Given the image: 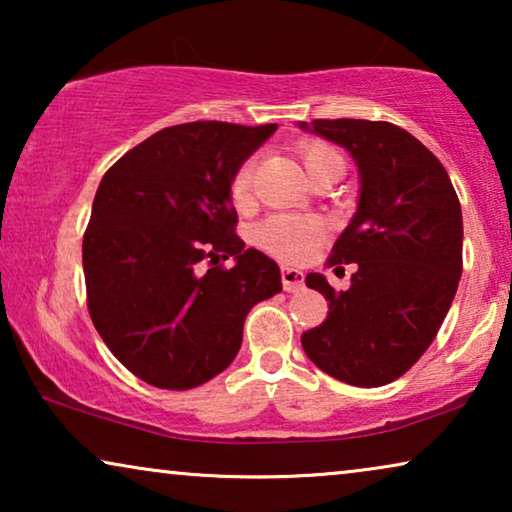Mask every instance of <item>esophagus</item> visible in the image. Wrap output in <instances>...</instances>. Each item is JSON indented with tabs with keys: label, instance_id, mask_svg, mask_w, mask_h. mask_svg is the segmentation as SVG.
Listing matches in <instances>:
<instances>
[{
	"label": "esophagus",
	"instance_id": "obj_1",
	"mask_svg": "<svg viewBox=\"0 0 512 512\" xmlns=\"http://www.w3.org/2000/svg\"><path fill=\"white\" fill-rule=\"evenodd\" d=\"M282 284H284V291L298 293L303 291L305 286V275L296 268H282Z\"/></svg>",
	"mask_w": 512,
	"mask_h": 512
}]
</instances>
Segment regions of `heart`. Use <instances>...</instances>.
<instances>
[{"instance_id": "b5f03b06", "label": "heart", "mask_w": 512, "mask_h": 512, "mask_svg": "<svg viewBox=\"0 0 512 512\" xmlns=\"http://www.w3.org/2000/svg\"><path fill=\"white\" fill-rule=\"evenodd\" d=\"M326 156H338V153L321 144L307 146L303 151L305 167ZM251 179H254V160H247L233 179L235 202H244L249 198ZM321 237H324V226H321L319 219H310V216L277 214L265 219L256 228V242L265 251H270L272 256L282 258V261H300V258H305L321 242Z\"/></svg>"}]
</instances>
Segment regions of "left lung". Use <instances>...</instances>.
<instances>
[{
    "label": "left lung",
    "mask_w": 512,
    "mask_h": 512,
    "mask_svg": "<svg viewBox=\"0 0 512 512\" xmlns=\"http://www.w3.org/2000/svg\"><path fill=\"white\" fill-rule=\"evenodd\" d=\"M338 144L359 170V202L335 240L331 263H356L335 291L319 272L305 284L328 300V317L303 333L314 366L354 387H382L426 352L461 277L459 198L440 160L387 121H300Z\"/></svg>",
    "instance_id": "8db88e82"
}]
</instances>
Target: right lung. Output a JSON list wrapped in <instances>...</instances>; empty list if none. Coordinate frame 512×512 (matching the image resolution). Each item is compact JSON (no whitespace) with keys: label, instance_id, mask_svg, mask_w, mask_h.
<instances>
[{"label":"right lung","instance_id":"obj_1","mask_svg":"<svg viewBox=\"0 0 512 512\" xmlns=\"http://www.w3.org/2000/svg\"><path fill=\"white\" fill-rule=\"evenodd\" d=\"M277 125L195 121L144 139L97 186L83 235L90 319L111 354L158 389H193L240 352L279 265L235 235L233 179ZM234 258L202 273L199 261Z\"/></svg>","mask_w":512,"mask_h":512}]
</instances>
